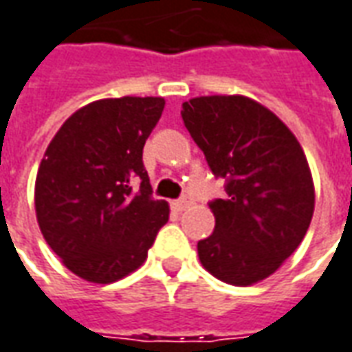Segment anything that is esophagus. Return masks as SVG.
<instances>
[{
  "label": "esophagus",
  "instance_id": "esophagus-1",
  "mask_svg": "<svg viewBox=\"0 0 352 352\" xmlns=\"http://www.w3.org/2000/svg\"><path fill=\"white\" fill-rule=\"evenodd\" d=\"M190 204H192V200L184 196V198H179V200L173 201V208H175L177 211H183V210H186V208H188Z\"/></svg>",
  "mask_w": 352,
  "mask_h": 352
}]
</instances>
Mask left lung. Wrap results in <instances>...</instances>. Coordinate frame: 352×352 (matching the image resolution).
Listing matches in <instances>:
<instances>
[{"instance_id":"1","label":"left lung","mask_w":352,"mask_h":352,"mask_svg":"<svg viewBox=\"0 0 352 352\" xmlns=\"http://www.w3.org/2000/svg\"><path fill=\"white\" fill-rule=\"evenodd\" d=\"M181 116L227 192L210 201L215 230L198 242V257L215 278L252 286L296 252L311 225L303 148L269 108L242 95L196 97Z\"/></svg>"}]
</instances>
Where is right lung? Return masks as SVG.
Here are the masks:
<instances>
[{"label":"right lung","instance_id":"1","mask_svg":"<svg viewBox=\"0 0 352 352\" xmlns=\"http://www.w3.org/2000/svg\"><path fill=\"white\" fill-rule=\"evenodd\" d=\"M162 97L95 100L66 120L36 177V215L51 250L80 278L110 284L139 269L169 219L142 164Z\"/></svg>","mask_w":352,"mask_h":352}]
</instances>
